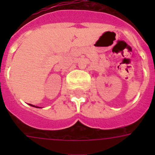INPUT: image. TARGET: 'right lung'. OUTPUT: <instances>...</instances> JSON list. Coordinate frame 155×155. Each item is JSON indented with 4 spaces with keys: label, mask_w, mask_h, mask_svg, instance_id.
<instances>
[{
    "label": "right lung",
    "mask_w": 155,
    "mask_h": 155,
    "mask_svg": "<svg viewBox=\"0 0 155 155\" xmlns=\"http://www.w3.org/2000/svg\"><path fill=\"white\" fill-rule=\"evenodd\" d=\"M30 105H31V106H34V105H32V104H30ZM34 107H35V106H34ZM36 108H38V107H36Z\"/></svg>",
    "instance_id": "obj_1"
}]
</instances>
